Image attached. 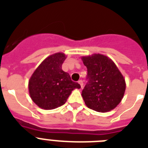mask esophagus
Here are the masks:
<instances>
[{"mask_svg":"<svg viewBox=\"0 0 148 148\" xmlns=\"http://www.w3.org/2000/svg\"><path fill=\"white\" fill-rule=\"evenodd\" d=\"M79 84L80 85V86H81L82 88H83V81H82V80H79Z\"/></svg>","mask_w":148,"mask_h":148,"instance_id":"34e87169","label":"esophagus"}]
</instances>
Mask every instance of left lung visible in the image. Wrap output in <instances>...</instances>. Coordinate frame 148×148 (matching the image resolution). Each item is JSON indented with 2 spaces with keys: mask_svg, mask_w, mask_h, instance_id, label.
<instances>
[{
  "mask_svg": "<svg viewBox=\"0 0 148 148\" xmlns=\"http://www.w3.org/2000/svg\"><path fill=\"white\" fill-rule=\"evenodd\" d=\"M82 60L88 71V82L82 91L86 106L97 112L113 110L125 93V82L122 73L104 55L95 53Z\"/></svg>",
  "mask_w": 148,
  "mask_h": 148,
  "instance_id": "left-lung-1",
  "label": "left lung"
}]
</instances>
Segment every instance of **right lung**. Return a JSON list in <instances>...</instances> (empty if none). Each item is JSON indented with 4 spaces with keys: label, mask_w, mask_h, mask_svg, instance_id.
Instances as JSON below:
<instances>
[{
    "label": "right lung",
    "mask_w": 148,
    "mask_h": 148,
    "mask_svg": "<svg viewBox=\"0 0 148 148\" xmlns=\"http://www.w3.org/2000/svg\"><path fill=\"white\" fill-rule=\"evenodd\" d=\"M66 55L57 53L47 57L33 73L29 81V95L35 104L44 110H53L66 102L79 83L73 82L62 69Z\"/></svg>",
    "instance_id": "1"
}]
</instances>
